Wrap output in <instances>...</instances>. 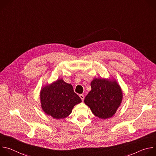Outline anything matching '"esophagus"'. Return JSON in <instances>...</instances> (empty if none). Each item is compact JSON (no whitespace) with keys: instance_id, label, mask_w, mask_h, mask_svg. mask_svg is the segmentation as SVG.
<instances>
[{"instance_id":"obj_1","label":"esophagus","mask_w":156,"mask_h":156,"mask_svg":"<svg viewBox=\"0 0 156 156\" xmlns=\"http://www.w3.org/2000/svg\"><path fill=\"white\" fill-rule=\"evenodd\" d=\"M80 98L81 99V100L83 101H84V96L83 94H80Z\"/></svg>"}]
</instances>
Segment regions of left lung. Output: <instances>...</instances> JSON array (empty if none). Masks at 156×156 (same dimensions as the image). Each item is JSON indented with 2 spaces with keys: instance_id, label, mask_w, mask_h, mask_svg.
<instances>
[{
  "instance_id": "left-lung-1",
  "label": "left lung",
  "mask_w": 156,
  "mask_h": 156,
  "mask_svg": "<svg viewBox=\"0 0 156 156\" xmlns=\"http://www.w3.org/2000/svg\"><path fill=\"white\" fill-rule=\"evenodd\" d=\"M91 91L85 97L84 103L90 107L93 114L100 119L112 117L122 100L120 86L115 81L94 79L91 83Z\"/></svg>"
}]
</instances>
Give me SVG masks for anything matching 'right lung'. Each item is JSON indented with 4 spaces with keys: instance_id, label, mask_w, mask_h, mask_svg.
<instances>
[{
    "instance_id": "add662e5",
    "label": "right lung",
    "mask_w": 156,
    "mask_h": 156,
    "mask_svg": "<svg viewBox=\"0 0 156 156\" xmlns=\"http://www.w3.org/2000/svg\"><path fill=\"white\" fill-rule=\"evenodd\" d=\"M40 98L42 110L56 119L69 116L73 107L81 102L73 86L62 80L44 87L41 91Z\"/></svg>"
}]
</instances>
